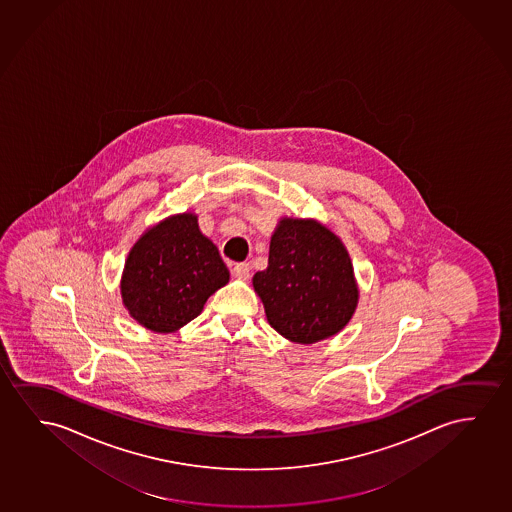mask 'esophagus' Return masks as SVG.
Listing matches in <instances>:
<instances>
[{
    "label": "esophagus",
    "mask_w": 512,
    "mask_h": 512,
    "mask_svg": "<svg viewBox=\"0 0 512 512\" xmlns=\"http://www.w3.org/2000/svg\"><path fill=\"white\" fill-rule=\"evenodd\" d=\"M232 275L236 276L237 280H248L250 278V264L241 262L232 267Z\"/></svg>",
    "instance_id": "1"
}]
</instances>
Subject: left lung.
Masks as SVG:
<instances>
[{
	"label": "left lung",
	"instance_id": "obj_1",
	"mask_svg": "<svg viewBox=\"0 0 512 512\" xmlns=\"http://www.w3.org/2000/svg\"><path fill=\"white\" fill-rule=\"evenodd\" d=\"M253 289L271 327L303 345L340 333L359 299L354 267L340 237L303 218L280 220L267 267L253 276Z\"/></svg>",
	"mask_w": 512,
	"mask_h": 512
}]
</instances>
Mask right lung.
<instances>
[{"instance_id":"add662e5","label":"right lung","mask_w":512,"mask_h":512,"mask_svg":"<svg viewBox=\"0 0 512 512\" xmlns=\"http://www.w3.org/2000/svg\"><path fill=\"white\" fill-rule=\"evenodd\" d=\"M229 282L218 248L183 213L146 230L128 253L121 297L128 313L155 333H172L195 319L211 294Z\"/></svg>"}]
</instances>
